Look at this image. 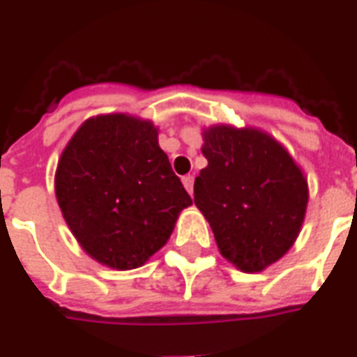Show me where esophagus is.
I'll return each instance as SVG.
<instances>
[{
	"label": "esophagus",
	"instance_id": "obj_1",
	"mask_svg": "<svg viewBox=\"0 0 357 357\" xmlns=\"http://www.w3.org/2000/svg\"><path fill=\"white\" fill-rule=\"evenodd\" d=\"M181 181H183L185 188H187V192L192 196V192H194V176H183V179H181Z\"/></svg>",
	"mask_w": 357,
	"mask_h": 357
}]
</instances>
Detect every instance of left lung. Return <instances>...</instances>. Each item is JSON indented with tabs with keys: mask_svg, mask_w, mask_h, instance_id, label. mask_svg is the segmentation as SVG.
<instances>
[{
	"mask_svg": "<svg viewBox=\"0 0 357 357\" xmlns=\"http://www.w3.org/2000/svg\"><path fill=\"white\" fill-rule=\"evenodd\" d=\"M208 163L194 181V204L220 253L244 273L280 260L295 244L308 205V181L282 144L259 128L204 130Z\"/></svg>",
	"mask_w": 357,
	"mask_h": 357,
	"instance_id": "1",
	"label": "left lung"
}]
</instances>
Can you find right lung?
I'll use <instances>...</instances> for the list:
<instances>
[{
    "instance_id": "add662e5",
    "label": "right lung",
    "mask_w": 357,
    "mask_h": 357,
    "mask_svg": "<svg viewBox=\"0 0 357 357\" xmlns=\"http://www.w3.org/2000/svg\"><path fill=\"white\" fill-rule=\"evenodd\" d=\"M54 192L80 248L121 271L158 253L192 205L159 149L158 128L126 113L80 124L58 159Z\"/></svg>"
}]
</instances>
